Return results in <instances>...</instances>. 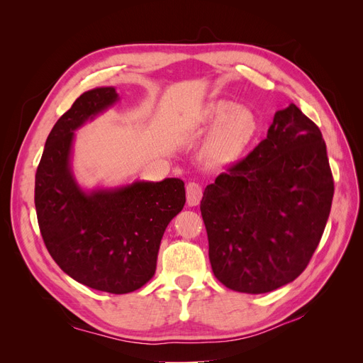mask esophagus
I'll return each mask as SVG.
<instances>
[{
	"label": "esophagus",
	"instance_id": "34e87169",
	"mask_svg": "<svg viewBox=\"0 0 363 363\" xmlns=\"http://www.w3.org/2000/svg\"><path fill=\"white\" fill-rule=\"evenodd\" d=\"M203 196V189L199 183L191 182L186 184V200L189 206H199Z\"/></svg>",
	"mask_w": 363,
	"mask_h": 363
}]
</instances>
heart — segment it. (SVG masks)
Listing matches in <instances>:
<instances>
[{
	"mask_svg": "<svg viewBox=\"0 0 363 363\" xmlns=\"http://www.w3.org/2000/svg\"><path fill=\"white\" fill-rule=\"evenodd\" d=\"M201 124L207 130L201 159L212 168H225L239 162L257 138V115L245 106L228 100H211L201 108Z\"/></svg>",
	"mask_w": 363,
	"mask_h": 363,
	"instance_id": "b5f03b06",
	"label": "heart"
}]
</instances>
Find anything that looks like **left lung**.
Wrapping results in <instances>:
<instances>
[{"mask_svg":"<svg viewBox=\"0 0 363 363\" xmlns=\"http://www.w3.org/2000/svg\"><path fill=\"white\" fill-rule=\"evenodd\" d=\"M333 191L320 128L295 104L276 112L267 139L204 189L215 277L245 294L294 281L320 244Z\"/></svg>","mask_w":363,"mask_h":363,"instance_id":"left-lung-1","label":"left lung"}]
</instances>
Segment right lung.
Listing matches in <instances>:
<instances>
[{"label": "right lung", "instance_id": "obj_1", "mask_svg": "<svg viewBox=\"0 0 363 363\" xmlns=\"http://www.w3.org/2000/svg\"><path fill=\"white\" fill-rule=\"evenodd\" d=\"M121 100L113 86L82 94L54 124L36 171L38 223L51 257L87 288L128 294L156 272L160 240L186 203L180 179L86 189L72 169L75 131Z\"/></svg>", "mask_w": 363, "mask_h": 363}]
</instances>
